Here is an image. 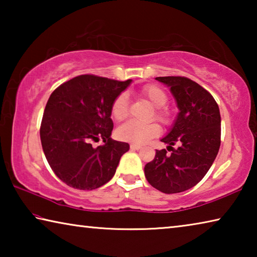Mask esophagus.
<instances>
[{"label":"esophagus","instance_id":"esophagus-1","mask_svg":"<svg viewBox=\"0 0 257 257\" xmlns=\"http://www.w3.org/2000/svg\"><path fill=\"white\" fill-rule=\"evenodd\" d=\"M130 150H132V151H138V150H141V145L130 144Z\"/></svg>","mask_w":257,"mask_h":257}]
</instances>
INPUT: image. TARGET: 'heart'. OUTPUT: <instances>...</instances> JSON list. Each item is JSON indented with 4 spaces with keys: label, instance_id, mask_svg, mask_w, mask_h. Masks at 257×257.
I'll list each match as a JSON object with an SVG mask.
<instances>
[{
    "label": "heart",
    "instance_id": "1",
    "mask_svg": "<svg viewBox=\"0 0 257 257\" xmlns=\"http://www.w3.org/2000/svg\"><path fill=\"white\" fill-rule=\"evenodd\" d=\"M142 94L149 99L152 105L155 106V118L163 124H168L171 121V112L165 106L168 102V95L163 88L158 85H146L143 87ZM112 116L115 120H123L128 114V95L121 93L113 101L111 106ZM160 127L155 122H138L129 120L121 124L116 130V135L120 139L134 144H144L151 138L158 136Z\"/></svg>",
    "mask_w": 257,
    "mask_h": 257
}]
</instances>
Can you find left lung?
Returning <instances> with one entry per match:
<instances>
[{
  "mask_svg": "<svg viewBox=\"0 0 257 257\" xmlns=\"http://www.w3.org/2000/svg\"><path fill=\"white\" fill-rule=\"evenodd\" d=\"M170 87L179 108L172 128L161 142L169 146L156 150L144 168L150 184L164 194L181 193L201 181L214 162L221 144V116L212 95L186 77H156ZM177 144L178 149L172 146Z\"/></svg>",
  "mask_w": 257,
  "mask_h": 257,
  "instance_id": "8db88e82",
  "label": "left lung"
}]
</instances>
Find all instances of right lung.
<instances>
[{"mask_svg": "<svg viewBox=\"0 0 257 257\" xmlns=\"http://www.w3.org/2000/svg\"><path fill=\"white\" fill-rule=\"evenodd\" d=\"M130 82L81 75L51 94L41 123V142L51 169L64 184L92 190L114 176L129 144L111 138V106ZM99 139L104 144L93 148L91 143Z\"/></svg>", "mask_w": 257, "mask_h": 257, "instance_id": "add662e5", "label": "right lung"}]
</instances>
